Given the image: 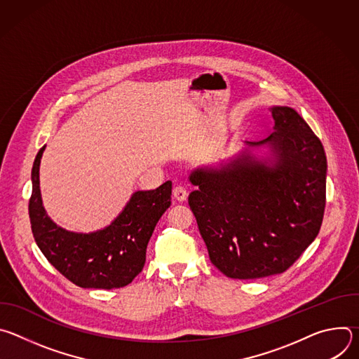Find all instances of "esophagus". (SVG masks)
Here are the masks:
<instances>
[{
	"label": "esophagus",
	"instance_id": "34e87169",
	"mask_svg": "<svg viewBox=\"0 0 359 359\" xmlns=\"http://www.w3.org/2000/svg\"><path fill=\"white\" fill-rule=\"evenodd\" d=\"M173 197L179 201H184L187 197V189L183 184H176L173 187Z\"/></svg>",
	"mask_w": 359,
	"mask_h": 359
}]
</instances>
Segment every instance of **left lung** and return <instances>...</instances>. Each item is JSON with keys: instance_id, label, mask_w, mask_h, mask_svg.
Segmentation results:
<instances>
[{"instance_id": "8db88e82", "label": "left lung", "mask_w": 359, "mask_h": 359, "mask_svg": "<svg viewBox=\"0 0 359 359\" xmlns=\"http://www.w3.org/2000/svg\"><path fill=\"white\" fill-rule=\"evenodd\" d=\"M276 132L267 166L243 155L231 166L196 170L189 206L210 262L227 277L264 278L287 271L320 233L327 158L321 140L291 108L270 109Z\"/></svg>"}]
</instances>
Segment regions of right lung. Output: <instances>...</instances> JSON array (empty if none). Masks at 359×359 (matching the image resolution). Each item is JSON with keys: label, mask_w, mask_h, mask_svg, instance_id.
<instances>
[{"label": "right lung", "mask_w": 359, "mask_h": 359, "mask_svg": "<svg viewBox=\"0 0 359 359\" xmlns=\"http://www.w3.org/2000/svg\"><path fill=\"white\" fill-rule=\"evenodd\" d=\"M41 147L32 166L29 222L34 238L65 278L82 288H121L143 270L146 247L159 219L170 206L172 182L155 190L136 191L125 210L107 229L78 234L58 227L42 206L39 191Z\"/></svg>", "instance_id": "add662e5"}]
</instances>
